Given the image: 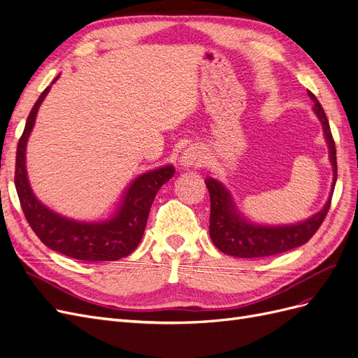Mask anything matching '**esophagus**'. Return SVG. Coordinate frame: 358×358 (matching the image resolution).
<instances>
[{"label":"esophagus","mask_w":358,"mask_h":358,"mask_svg":"<svg viewBox=\"0 0 358 358\" xmlns=\"http://www.w3.org/2000/svg\"><path fill=\"white\" fill-rule=\"evenodd\" d=\"M201 162H203V157L200 154V150L197 148H194V146L187 148L185 150H183L182 155H180V159H179V164L183 169L201 166Z\"/></svg>","instance_id":"esophagus-1"}]
</instances>
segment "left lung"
<instances>
[{
  "label": "left lung",
  "mask_w": 358,
  "mask_h": 358,
  "mask_svg": "<svg viewBox=\"0 0 358 358\" xmlns=\"http://www.w3.org/2000/svg\"><path fill=\"white\" fill-rule=\"evenodd\" d=\"M308 95L313 101V112L322 125L324 137L329 146V158L333 167V183L329 199L324 208L308 220L285 225H263L246 220L237 209L231 192L220 180L206 178V187L210 196V225L209 234L213 245L227 255L239 258H262L305 245L317 233L320 225L330 209L333 191L338 179V162H336L334 140L330 131L329 119L324 113L317 96L310 91Z\"/></svg>",
  "instance_id": "1"
}]
</instances>
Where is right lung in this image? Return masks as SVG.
Segmentation results:
<instances>
[{"instance_id": "obj_1", "label": "right lung", "mask_w": 358, "mask_h": 358, "mask_svg": "<svg viewBox=\"0 0 358 358\" xmlns=\"http://www.w3.org/2000/svg\"><path fill=\"white\" fill-rule=\"evenodd\" d=\"M50 86L32 107L17 143L15 185L20 206L32 231L52 251L83 262H116L131 254L142 241L150 206L159 188L175 175V167L167 164L142 173L129 183L115 213L104 221H76L53 212L32 192L27 173V142Z\"/></svg>"}]
</instances>
